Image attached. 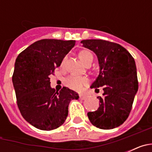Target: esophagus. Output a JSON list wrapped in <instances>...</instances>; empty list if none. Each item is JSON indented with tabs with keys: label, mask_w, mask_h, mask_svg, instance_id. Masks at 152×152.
I'll return each instance as SVG.
<instances>
[{
	"label": "esophagus",
	"mask_w": 152,
	"mask_h": 152,
	"mask_svg": "<svg viewBox=\"0 0 152 152\" xmlns=\"http://www.w3.org/2000/svg\"><path fill=\"white\" fill-rule=\"evenodd\" d=\"M86 98H87V96H86V95H84V94H80L79 95V99H80V100H85Z\"/></svg>",
	"instance_id": "34e87169"
}]
</instances>
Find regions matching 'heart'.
Listing matches in <instances>:
<instances>
[{"mask_svg":"<svg viewBox=\"0 0 152 152\" xmlns=\"http://www.w3.org/2000/svg\"><path fill=\"white\" fill-rule=\"evenodd\" d=\"M78 57L84 64L88 61H93V55L88 50H82L78 53ZM67 57L63 58L61 63V67L64 65ZM88 84V79L85 76H78V75H70L64 80V84L70 89L75 91H82L84 86Z\"/></svg>","mask_w":152,"mask_h":152,"instance_id":"obj_1","label":"heart"}]
</instances>
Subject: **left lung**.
<instances>
[{
    "label": "left lung",
    "mask_w": 152,
    "mask_h": 152,
    "mask_svg": "<svg viewBox=\"0 0 152 152\" xmlns=\"http://www.w3.org/2000/svg\"><path fill=\"white\" fill-rule=\"evenodd\" d=\"M98 58L100 74L91 86L102 87L104 93L99 108L88 112L90 121L101 129H111L123 124L131 112L139 82L133 57L119 44L102 39H86L80 42Z\"/></svg>",
    "instance_id": "obj_1"
}]
</instances>
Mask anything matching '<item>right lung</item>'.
I'll return each mask as SVG.
<instances>
[{"label": "right lung", "mask_w": 152, "mask_h": 152, "mask_svg": "<svg viewBox=\"0 0 152 152\" xmlns=\"http://www.w3.org/2000/svg\"><path fill=\"white\" fill-rule=\"evenodd\" d=\"M75 40H39L21 52L16 59L12 80L17 103L23 117L36 128L50 131L64 123L68 105L76 92L66 87L59 91L51 88L50 76Z\"/></svg>", "instance_id": "right-lung-1"}]
</instances>
